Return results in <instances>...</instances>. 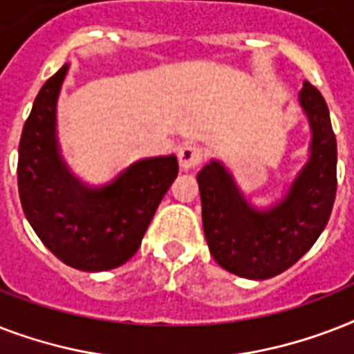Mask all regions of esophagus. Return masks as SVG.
Returning a JSON list of instances; mask_svg holds the SVG:
<instances>
[{
	"instance_id": "esophagus-1",
	"label": "esophagus",
	"mask_w": 354,
	"mask_h": 354,
	"mask_svg": "<svg viewBox=\"0 0 354 354\" xmlns=\"http://www.w3.org/2000/svg\"><path fill=\"white\" fill-rule=\"evenodd\" d=\"M205 158V152L204 149L200 147V145H185L180 149L178 152V160H180V165L182 169H193V167L200 165Z\"/></svg>"
}]
</instances>
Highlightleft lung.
I'll return each mask as SVG.
<instances>
[{
	"instance_id": "8db88e82",
	"label": "left lung",
	"mask_w": 354,
	"mask_h": 354,
	"mask_svg": "<svg viewBox=\"0 0 354 354\" xmlns=\"http://www.w3.org/2000/svg\"><path fill=\"white\" fill-rule=\"evenodd\" d=\"M313 128L310 160L274 209H252L221 163L198 172L207 246L222 268L246 279H268L296 264L318 241L336 198V136L319 90L299 93Z\"/></svg>"
}]
</instances>
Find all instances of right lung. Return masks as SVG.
<instances>
[{"mask_svg": "<svg viewBox=\"0 0 354 354\" xmlns=\"http://www.w3.org/2000/svg\"><path fill=\"white\" fill-rule=\"evenodd\" d=\"M68 66L46 80L24 124L18 152L19 202L47 250L71 268L102 272L141 246L161 198L178 176L176 156L141 160L113 183L88 189L58 156L55 106Z\"/></svg>", "mask_w": 354, "mask_h": 354, "instance_id": "right-lung-1", "label": "right lung"}]
</instances>
